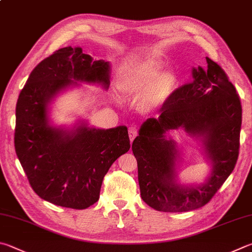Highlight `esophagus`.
Returning a JSON list of instances; mask_svg holds the SVG:
<instances>
[{
	"instance_id": "obj_1",
	"label": "esophagus",
	"mask_w": 252,
	"mask_h": 252,
	"mask_svg": "<svg viewBox=\"0 0 252 252\" xmlns=\"http://www.w3.org/2000/svg\"><path fill=\"white\" fill-rule=\"evenodd\" d=\"M136 136H138V130L135 129V127H130L129 129V138H130V141L132 142L133 141Z\"/></svg>"
}]
</instances>
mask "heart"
<instances>
[{
    "label": "heart",
    "mask_w": 252,
    "mask_h": 252,
    "mask_svg": "<svg viewBox=\"0 0 252 252\" xmlns=\"http://www.w3.org/2000/svg\"><path fill=\"white\" fill-rule=\"evenodd\" d=\"M165 63L157 57L130 61L119 68L117 86L126 97H135L136 106L143 113L161 109L180 88L181 77L175 70H165Z\"/></svg>",
    "instance_id": "1"
}]
</instances>
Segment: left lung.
I'll return each instance as SVG.
<instances>
[{
	"mask_svg": "<svg viewBox=\"0 0 252 252\" xmlns=\"http://www.w3.org/2000/svg\"><path fill=\"white\" fill-rule=\"evenodd\" d=\"M207 69L193 68V81L178 88L159 109L158 118L142 123L132 143L138 161L141 197L159 212L182 213L203 207L234 171L238 154L242 109L236 88L220 66L206 57ZM184 129L200 142L211 165L204 183L182 185L177 166V142L169 135Z\"/></svg>",
	"mask_w": 252,
	"mask_h": 252,
	"instance_id": "8db88e82",
	"label": "left lung"
}]
</instances>
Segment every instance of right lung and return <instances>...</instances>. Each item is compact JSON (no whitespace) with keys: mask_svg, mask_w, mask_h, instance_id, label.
Masks as SVG:
<instances>
[{"mask_svg":"<svg viewBox=\"0 0 252 252\" xmlns=\"http://www.w3.org/2000/svg\"><path fill=\"white\" fill-rule=\"evenodd\" d=\"M110 63L94 61L81 47H63L36 66L16 103L15 151L32 189L62 207L85 209L99 199L109 168L130 150L126 126L97 129L78 120L54 126L50 106L79 82L108 90Z\"/></svg>","mask_w":252,"mask_h":252,"instance_id":"obj_1","label":"right lung"}]
</instances>
